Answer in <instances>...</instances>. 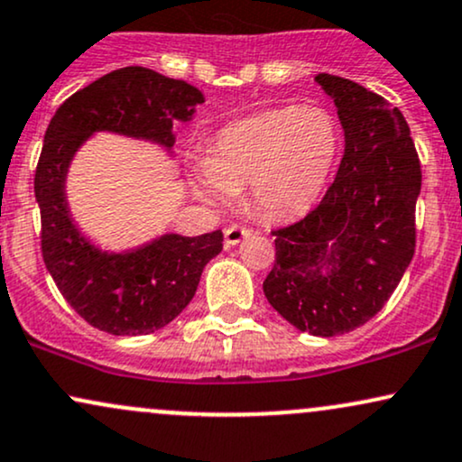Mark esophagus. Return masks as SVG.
<instances>
[{
    "label": "esophagus",
    "instance_id": "esophagus-1",
    "mask_svg": "<svg viewBox=\"0 0 462 462\" xmlns=\"http://www.w3.org/2000/svg\"><path fill=\"white\" fill-rule=\"evenodd\" d=\"M226 245L232 247L236 245V243H241L243 238H247L249 235H252V227H245V226H230L226 227Z\"/></svg>",
    "mask_w": 462,
    "mask_h": 462
}]
</instances>
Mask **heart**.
<instances>
[{"label":"heart","mask_w":462,"mask_h":462,"mask_svg":"<svg viewBox=\"0 0 462 462\" xmlns=\"http://www.w3.org/2000/svg\"><path fill=\"white\" fill-rule=\"evenodd\" d=\"M342 146L336 116L320 105H288L232 122L217 135L196 185L224 204L249 185L255 213L284 219L303 213L325 189Z\"/></svg>","instance_id":"1"}]
</instances>
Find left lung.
Returning a JSON list of instances; mask_svg holds the SVG:
<instances>
[{"label":"left lung","instance_id":"8db88e82","mask_svg":"<svg viewBox=\"0 0 462 462\" xmlns=\"http://www.w3.org/2000/svg\"><path fill=\"white\" fill-rule=\"evenodd\" d=\"M316 81L336 103L346 146L319 207L273 230L264 294L299 331L331 337L365 325L402 280L421 168L398 107L344 77L320 72Z\"/></svg>","mask_w":462,"mask_h":462}]
</instances>
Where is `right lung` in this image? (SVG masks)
<instances>
[{
    "instance_id": "obj_1",
    "label": "right lung",
    "mask_w": 462,
    "mask_h": 462,
    "mask_svg": "<svg viewBox=\"0 0 462 462\" xmlns=\"http://www.w3.org/2000/svg\"><path fill=\"white\" fill-rule=\"evenodd\" d=\"M202 101V92L185 81L126 66L66 98L49 122L34 174L42 260L70 308L98 331L146 336L174 320L196 294L204 266L224 249V235H165L131 254L98 252L77 232L66 207L72 154L94 131L171 148V122L191 118Z\"/></svg>"
}]
</instances>
